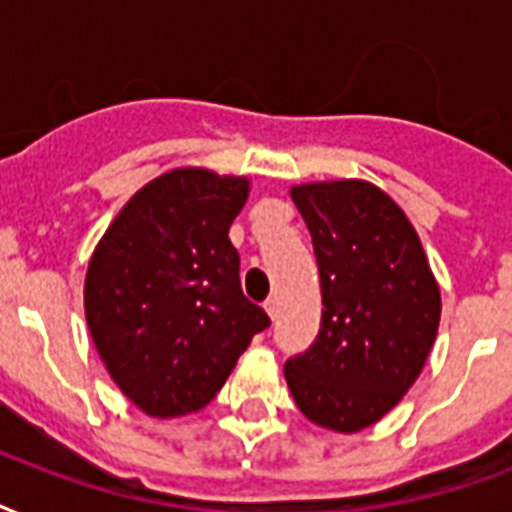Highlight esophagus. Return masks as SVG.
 <instances>
[{
    "instance_id": "1",
    "label": "esophagus",
    "mask_w": 512,
    "mask_h": 512,
    "mask_svg": "<svg viewBox=\"0 0 512 512\" xmlns=\"http://www.w3.org/2000/svg\"><path fill=\"white\" fill-rule=\"evenodd\" d=\"M265 311H268V316L276 321V316H279V300H276V297H268V300H265Z\"/></svg>"
}]
</instances>
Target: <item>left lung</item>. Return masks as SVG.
<instances>
[{"mask_svg": "<svg viewBox=\"0 0 512 512\" xmlns=\"http://www.w3.org/2000/svg\"><path fill=\"white\" fill-rule=\"evenodd\" d=\"M321 276V329L284 364L297 409L358 433L420 377L438 335L441 289L422 241L388 193L366 180L292 185Z\"/></svg>", "mask_w": 512, "mask_h": 512, "instance_id": "obj_1", "label": "left lung"}]
</instances>
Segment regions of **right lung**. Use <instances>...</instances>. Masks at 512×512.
Listing matches in <instances>:
<instances>
[{
	"label": "right lung",
	"instance_id": "add662e5",
	"mask_svg": "<svg viewBox=\"0 0 512 512\" xmlns=\"http://www.w3.org/2000/svg\"><path fill=\"white\" fill-rule=\"evenodd\" d=\"M249 180L177 167L132 196L84 276V316L111 380L148 417L199 412L271 319L241 292L228 239Z\"/></svg>",
	"mask_w": 512,
	"mask_h": 512
}]
</instances>
